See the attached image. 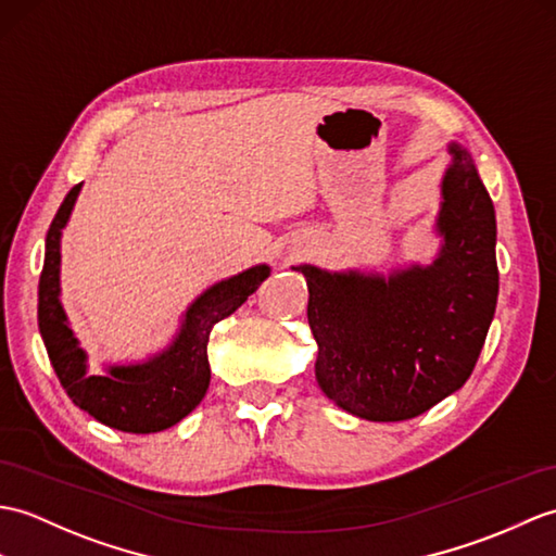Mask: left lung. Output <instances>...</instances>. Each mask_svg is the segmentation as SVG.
<instances>
[{"label": "left lung", "instance_id": "1", "mask_svg": "<svg viewBox=\"0 0 556 556\" xmlns=\"http://www.w3.org/2000/svg\"><path fill=\"white\" fill-rule=\"evenodd\" d=\"M450 153L435 223L443 249L429 267L389 277L293 267L309 291L319 389L355 417L424 415L467 383L485 343L500 289L495 208L469 151Z\"/></svg>", "mask_w": 556, "mask_h": 556}]
</instances>
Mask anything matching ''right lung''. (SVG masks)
<instances>
[{"instance_id":"right-lung-1","label":"right lung","mask_w":556,"mask_h":556,"mask_svg":"<svg viewBox=\"0 0 556 556\" xmlns=\"http://www.w3.org/2000/svg\"><path fill=\"white\" fill-rule=\"evenodd\" d=\"M75 185L51 219L45 267L37 291V325L56 377L73 403L97 421L125 433H156L170 429L197 407L211 383L208 337L219 319L239 309L269 277L267 265L229 277L203 291L187 309L182 329L163 353L141 365L109 367L103 377H89L87 355L68 327L59 301L61 229L66 227L77 193Z\"/></svg>"}]
</instances>
